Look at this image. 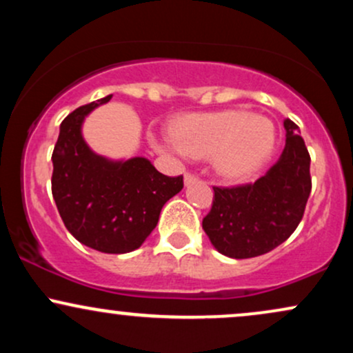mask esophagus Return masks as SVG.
Returning a JSON list of instances; mask_svg holds the SVG:
<instances>
[{
	"label": "esophagus",
	"mask_w": 353,
	"mask_h": 353,
	"mask_svg": "<svg viewBox=\"0 0 353 353\" xmlns=\"http://www.w3.org/2000/svg\"><path fill=\"white\" fill-rule=\"evenodd\" d=\"M197 181V177L194 176V174H185L184 176V184L185 185H190V184H194V182Z\"/></svg>",
	"instance_id": "obj_1"
}]
</instances>
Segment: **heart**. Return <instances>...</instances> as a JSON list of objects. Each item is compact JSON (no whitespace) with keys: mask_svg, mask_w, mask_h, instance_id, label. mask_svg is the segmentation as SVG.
Here are the masks:
<instances>
[{"mask_svg":"<svg viewBox=\"0 0 353 353\" xmlns=\"http://www.w3.org/2000/svg\"><path fill=\"white\" fill-rule=\"evenodd\" d=\"M152 145L181 161L210 157L219 177L241 182L259 172L272 156L275 125L269 117L245 109L199 112L179 117L172 134L154 137Z\"/></svg>","mask_w":353,"mask_h":353,"instance_id":"b5f03b06","label":"heart"}]
</instances>
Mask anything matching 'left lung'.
<instances>
[{"label":"left lung","mask_w":353,"mask_h":353,"mask_svg":"<svg viewBox=\"0 0 353 353\" xmlns=\"http://www.w3.org/2000/svg\"><path fill=\"white\" fill-rule=\"evenodd\" d=\"M285 148L254 184L214 188L212 209L202 221L210 244L230 259H250L275 249L297 229L310 196V156L290 119Z\"/></svg>","instance_id":"8db88e82"}]
</instances>
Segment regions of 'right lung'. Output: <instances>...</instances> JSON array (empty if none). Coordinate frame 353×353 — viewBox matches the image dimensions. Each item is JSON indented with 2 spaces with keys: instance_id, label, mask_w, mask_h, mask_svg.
<instances>
[{
  "instance_id": "obj_1",
  "label": "right lung",
  "mask_w": 353,
  "mask_h": 353,
  "mask_svg": "<svg viewBox=\"0 0 353 353\" xmlns=\"http://www.w3.org/2000/svg\"><path fill=\"white\" fill-rule=\"evenodd\" d=\"M112 96L72 111L59 125L52 151V199L66 229L104 254L139 249L163 205L181 192L182 176L168 177L145 157L109 159L89 148L83 124Z\"/></svg>"
}]
</instances>
